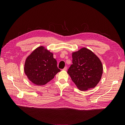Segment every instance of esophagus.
I'll return each instance as SVG.
<instances>
[{
	"label": "esophagus",
	"instance_id": "34e87169",
	"mask_svg": "<svg viewBox=\"0 0 125 125\" xmlns=\"http://www.w3.org/2000/svg\"><path fill=\"white\" fill-rule=\"evenodd\" d=\"M67 67L66 66V67H65L63 69V70H65V71H66V70H67Z\"/></svg>",
	"mask_w": 125,
	"mask_h": 125
}]
</instances>
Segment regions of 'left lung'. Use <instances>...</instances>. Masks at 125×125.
<instances>
[{"mask_svg": "<svg viewBox=\"0 0 125 125\" xmlns=\"http://www.w3.org/2000/svg\"><path fill=\"white\" fill-rule=\"evenodd\" d=\"M73 64L67 73L81 91L95 88L103 73V65L100 59L90 50L83 48L72 53Z\"/></svg>", "mask_w": 125, "mask_h": 125, "instance_id": "obj_1", "label": "left lung"}]
</instances>
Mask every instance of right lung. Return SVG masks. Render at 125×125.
<instances>
[{
    "mask_svg": "<svg viewBox=\"0 0 125 125\" xmlns=\"http://www.w3.org/2000/svg\"><path fill=\"white\" fill-rule=\"evenodd\" d=\"M24 73L31 83L37 86L47 83L60 71L52 53L43 46H40L26 58Z\"/></svg>",
    "mask_w": 125,
    "mask_h": 125,
    "instance_id": "obj_1",
    "label": "right lung"
}]
</instances>
